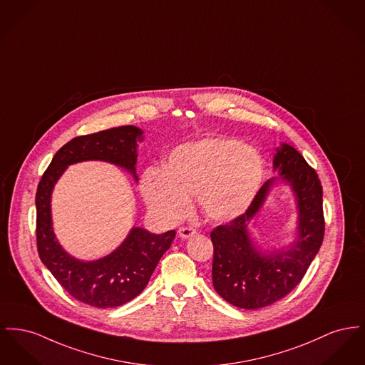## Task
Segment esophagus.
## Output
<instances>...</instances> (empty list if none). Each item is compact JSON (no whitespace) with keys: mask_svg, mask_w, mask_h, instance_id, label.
<instances>
[{"mask_svg":"<svg viewBox=\"0 0 365 365\" xmlns=\"http://www.w3.org/2000/svg\"><path fill=\"white\" fill-rule=\"evenodd\" d=\"M195 233L197 232H195V229H193V227H180L179 232H178V235H179V237H182V238H190Z\"/></svg>","mask_w":365,"mask_h":365,"instance_id":"esophagus-1","label":"esophagus"}]
</instances>
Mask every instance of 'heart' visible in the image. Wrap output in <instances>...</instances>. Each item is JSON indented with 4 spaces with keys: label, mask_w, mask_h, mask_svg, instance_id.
Here are the masks:
<instances>
[{
    "label": "heart",
    "mask_w": 365,
    "mask_h": 365,
    "mask_svg": "<svg viewBox=\"0 0 365 365\" xmlns=\"http://www.w3.org/2000/svg\"><path fill=\"white\" fill-rule=\"evenodd\" d=\"M260 151L225 136H207L170 151L163 170L140 176V194L151 214L173 225L187 214L195 197L200 214L211 222H230L254 202L264 179Z\"/></svg>",
    "instance_id": "b5f03b06"
}]
</instances>
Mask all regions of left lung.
I'll list each match as a JSON object with an SVG mask.
<instances>
[{"instance_id":"obj_1","label":"left lung","mask_w":365,"mask_h":365,"mask_svg":"<svg viewBox=\"0 0 365 365\" xmlns=\"http://www.w3.org/2000/svg\"><path fill=\"white\" fill-rule=\"evenodd\" d=\"M273 171L279 178L262 186L247 212L211 233L215 291L240 309H260L288 295L306 274L324 238L322 187L316 171L287 143L276 148ZM279 184H285L294 197L296 233L288 245L262 249L250 236L249 223Z\"/></svg>"}]
</instances>
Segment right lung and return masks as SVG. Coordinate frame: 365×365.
Returning a JSON list of instances; mask_svg holds the SVG:
<instances>
[{"instance_id":"1","label":"right lung","mask_w":365,"mask_h":365,"mask_svg":"<svg viewBox=\"0 0 365 365\" xmlns=\"http://www.w3.org/2000/svg\"><path fill=\"white\" fill-rule=\"evenodd\" d=\"M143 129L124 125L78 136L55 154L38 183L37 247L46 269L66 291L93 307H117L136 298L148 285L158 260L170 250L175 230L154 235L133 226L125 240L108 255L84 260L73 257L58 241L52 222V193L67 167L84 161H105L128 172L138 182V146Z\"/></svg>"}]
</instances>
